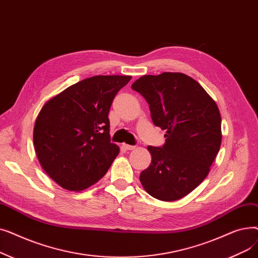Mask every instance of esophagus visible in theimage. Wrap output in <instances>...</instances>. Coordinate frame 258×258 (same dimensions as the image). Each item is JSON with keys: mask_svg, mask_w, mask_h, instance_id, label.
<instances>
[{"mask_svg": "<svg viewBox=\"0 0 258 258\" xmlns=\"http://www.w3.org/2000/svg\"><path fill=\"white\" fill-rule=\"evenodd\" d=\"M122 147H123L124 150H126V151H133V150H135V148H136V146L128 145V144H122Z\"/></svg>", "mask_w": 258, "mask_h": 258, "instance_id": "obj_1", "label": "esophagus"}]
</instances>
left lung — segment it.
I'll list each match as a JSON object with an SVG mask.
<instances>
[{"label":"left lung","instance_id":"1","mask_svg":"<svg viewBox=\"0 0 258 258\" xmlns=\"http://www.w3.org/2000/svg\"><path fill=\"white\" fill-rule=\"evenodd\" d=\"M150 104L156 126L165 130V143L148 146L152 163L140 173L148 195L177 201L209 173L222 143L219 107L194 78L183 73L144 75L132 85Z\"/></svg>","mask_w":258,"mask_h":258}]
</instances>
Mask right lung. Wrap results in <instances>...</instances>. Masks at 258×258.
Wrapping results in <instances>:
<instances>
[{
  "label": "right lung",
  "mask_w": 258,
  "mask_h": 258,
  "mask_svg": "<svg viewBox=\"0 0 258 258\" xmlns=\"http://www.w3.org/2000/svg\"><path fill=\"white\" fill-rule=\"evenodd\" d=\"M131 76L98 75L70 86L48 100L33 130L40 165L70 191L99 181L119 154L111 143L108 112Z\"/></svg>",
  "instance_id": "add662e5"
}]
</instances>
